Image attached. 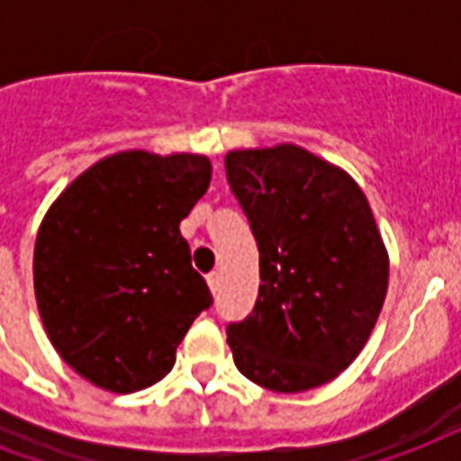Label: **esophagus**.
<instances>
[{"label": "esophagus", "instance_id": "34e87169", "mask_svg": "<svg viewBox=\"0 0 461 461\" xmlns=\"http://www.w3.org/2000/svg\"><path fill=\"white\" fill-rule=\"evenodd\" d=\"M207 284H210L212 294H217V291H220V274H217V271L207 274Z\"/></svg>", "mask_w": 461, "mask_h": 461}]
</instances>
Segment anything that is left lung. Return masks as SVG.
Segmentation results:
<instances>
[{
  "label": "left lung",
  "instance_id": "left-lung-1",
  "mask_svg": "<svg viewBox=\"0 0 461 461\" xmlns=\"http://www.w3.org/2000/svg\"><path fill=\"white\" fill-rule=\"evenodd\" d=\"M224 170L259 247V296L227 326L234 366L303 393L363 350L387 291V251L356 180L299 145L231 150Z\"/></svg>",
  "mask_w": 461,
  "mask_h": 461
}]
</instances>
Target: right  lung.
I'll use <instances>...</instances> for the list:
<instances>
[{"label": "right lung", "instance_id": "obj_1", "mask_svg": "<svg viewBox=\"0 0 461 461\" xmlns=\"http://www.w3.org/2000/svg\"><path fill=\"white\" fill-rule=\"evenodd\" d=\"M210 177L204 155L115 152L46 212L34 247L39 313L59 356L94 385L135 393L162 380L212 306L180 234Z\"/></svg>", "mask_w": 461, "mask_h": 461}]
</instances>
